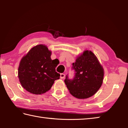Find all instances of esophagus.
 <instances>
[{
    "mask_svg": "<svg viewBox=\"0 0 128 128\" xmlns=\"http://www.w3.org/2000/svg\"><path fill=\"white\" fill-rule=\"evenodd\" d=\"M65 77V74H60V78L61 79H64Z\"/></svg>",
    "mask_w": 128,
    "mask_h": 128,
    "instance_id": "esophagus-1",
    "label": "esophagus"
}]
</instances>
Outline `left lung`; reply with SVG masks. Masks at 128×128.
I'll return each mask as SVG.
<instances>
[{
  "label": "left lung",
  "instance_id": "left-lung-1",
  "mask_svg": "<svg viewBox=\"0 0 128 128\" xmlns=\"http://www.w3.org/2000/svg\"><path fill=\"white\" fill-rule=\"evenodd\" d=\"M74 71L73 78L66 75L65 84L70 92L78 98H86L94 95L102 85L104 70L95 55L85 50L72 64Z\"/></svg>",
  "mask_w": 128,
  "mask_h": 128
}]
</instances>
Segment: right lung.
<instances>
[{
    "label": "right lung",
    "instance_id": "1",
    "mask_svg": "<svg viewBox=\"0 0 128 128\" xmlns=\"http://www.w3.org/2000/svg\"><path fill=\"white\" fill-rule=\"evenodd\" d=\"M51 52L44 45L33 47L21 60L18 78L24 88L32 94L40 95L50 90L54 81L60 78L57 66L50 58Z\"/></svg>",
    "mask_w": 128,
    "mask_h": 128
}]
</instances>
